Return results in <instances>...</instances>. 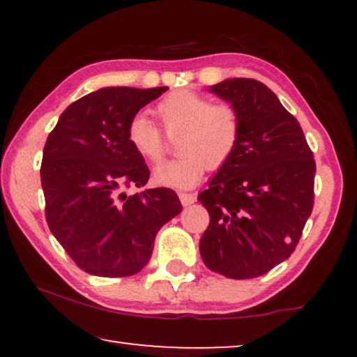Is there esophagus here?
Listing matches in <instances>:
<instances>
[{"label":"esophagus","mask_w":357,"mask_h":357,"mask_svg":"<svg viewBox=\"0 0 357 357\" xmlns=\"http://www.w3.org/2000/svg\"><path fill=\"white\" fill-rule=\"evenodd\" d=\"M178 198H180V202H182L183 206H190V204H193L195 202H197V197H195L193 193L180 192L178 193Z\"/></svg>","instance_id":"34e87169"}]
</instances>
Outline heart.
<instances>
[{
    "label": "heart",
    "mask_w": 357,
    "mask_h": 357,
    "mask_svg": "<svg viewBox=\"0 0 357 357\" xmlns=\"http://www.w3.org/2000/svg\"><path fill=\"white\" fill-rule=\"evenodd\" d=\"M169 135H178L180 158L154 170V180L174 188H192L206 169H219L231 159L241 138V116L229 104H213L192 91L172 92L155 107ZM126 139L151 164L164 159L165 141L144 114L131 116Z\"/></svg>",
    "instance_id": "obj_1"
}]
</instances>
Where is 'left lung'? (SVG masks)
I'll return each mask as SVG.
<instances>
[{
	"instance_id": "left-lung-1",
	"label": "left lung",
	"mask_w": 357,
	"mask_h": 357,
	"mask_svg": "<svg viewBox=\"0 0 357 357\" xmlns=\"http://www.w3.org/2000/svg\"><path fill=\"white\" fill-rule=\"evenodd\" d=\"M241 116L237 148L198 195L209 226L199 253L232 280L265 275L291 257L314 208L315 160L299 121L260 81L209 87Z\"/></svg>"
}]
</instances>
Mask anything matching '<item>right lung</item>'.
Masks as SVG:
<instances>
[{
  "mask_svg": "<svg viewBox=\"0 0 357 357\" xmlns=\"http://www.w3.org/2000/svg\"><path fill=\"white\" fill-rule=\"evenodd\" d=\"M169 87H102L73 102L43 148L40 180L48 227L81 270L121 278L139 273L155 234L182 211L170 188H143L144 159L126 139V126Z\"/></svg>",
  "mask_w": 357,
  "mask_h": 357,
  "instance_id": "obj_1",
  "label": "right lung"
}]
</instances>
